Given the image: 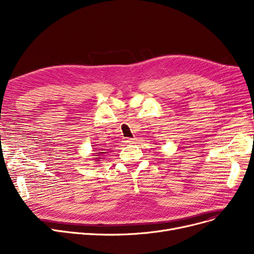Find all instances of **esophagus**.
I'll list each match as a JSON object with an SVG mask.
<instances>
[{
  "label": "esophagus",
  "instance_id": "obj_1",
  "mask_svg": "<svg viewBox=\"0 0 254 254\" xmlns=\"http://www.w3.org/2000/svg\"><path fill=\"white\" fill-rule=\"evenodd\" d=\"M136 142V139H134V138H127V139H125V143H127V144H132V143H135Z\"/></svg>",
  "mask_w": 254,
  "mask_h": 254
}]
</instances>
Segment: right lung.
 Wrapping results in <instances>:
<instances>
[{
  "mask_svg": "<svg viewBox=\"0 0 254 254\" xmlns=\"http://www.w3.org/2000/svg\"><path fill=\"white\" fill-rule=\"evenodd\" d=\"M107 152H106V150L105 149H100L99 150V152H96L95 154H97V155H95L96 157H95V159H101V158H103V157H101V155H103V154H106ZM98 162V161H97Z\"/></svg>",
  "mask_w": 254,
  "mask_h": 254,
  "instance_id": "right-lung-1",
  "label": "right lung"
}]
</instances>
